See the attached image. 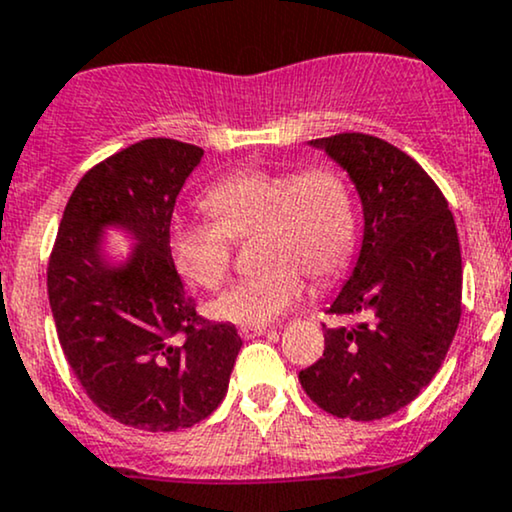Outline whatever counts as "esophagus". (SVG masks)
<instances>
[{"mask_svg":"<svg viewBox=\"0 0 512 512\" xmlns=\"http://www.w3.org/2000/svg\"><path fill=\"white\" fill-rule=\"evenodd\" d=\"M240 336H243V338L276 336V331H272V329H262V326H243V329H240Z\"/></svg>","mask_w":512,"mask_h":512,"instance_id":"1","label":"esophagus"}]
</instances>
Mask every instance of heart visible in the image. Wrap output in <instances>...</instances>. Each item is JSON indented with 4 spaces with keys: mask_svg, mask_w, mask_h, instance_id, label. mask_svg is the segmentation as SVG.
Segmentation results:
<instances>
[{
    "mask_svg": "<svg viewBox=\"0 0 512 512\" xmlns=\"http://www.w3.org/2000/svg\"><path fill=\"white\" fill-rule=\"evenodd\" d=\"M202 207L214 224L176 226L169 252L183 279L217 288L229 274L231 240L255 236L264 264L212 305L214 317L238 326H264L303 298L305 274H341L357 240V212L346 176L334 166L303 171L240 169L207 190Z\"/></svg>",
    "mask_w": 512,
    "mask_h": 512,
    "instance_id": "heart-1",
    "label": "heart"
}]
</instances>
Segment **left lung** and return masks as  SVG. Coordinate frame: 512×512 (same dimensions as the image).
<instances>
[{
  "instance_id": "left-lung-1",
  "label": "left lung",
  "mask_w": 512,
  "mask_h": 512,
  "mask_svg": "<svg viewBox=\"0 0 512 512\" xmlns=\"http://www.w3.org/2000/svg\"><path fill=\"white\" fill-rule=\"evenodd\" d=\"M307 145L353 181L365 229L329 307L360 322L324 326V355L300 384L329 415L381 420L420 396L451 348L463 298L458 231L427 171L386 140L341 133Z\"/></svg>"
}]
</instances>
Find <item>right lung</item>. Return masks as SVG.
I'll return each mask as SVG.
<instances>
[{
  "mask_svg": "<svg viewBox=\"0 0 512 512\" xmlns=\"http://www.w3.org/2000/svg\"><path fill=\"white\" fill-rule=\"evenodd\" d=\"M202 147L140 140L80 178L47 269L61 350L116 422L176 432L212 415L243 346L236 326L195 312L169 252L176 197ZM119 230L132 248L114 256Z\"/></svg>",
  "mask_w": 512,
  "mask_h": 512,
  "instance_id": "obj_1",
  "label": "right lung"
}]
</instances>
